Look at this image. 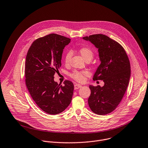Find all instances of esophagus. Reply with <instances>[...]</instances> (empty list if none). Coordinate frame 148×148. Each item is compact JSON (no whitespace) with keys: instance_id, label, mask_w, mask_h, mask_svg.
<instances>
[{"instance_id":"1","label":"esophagus","mask_w":148,"mask_h":148,"mask_svg":"<svg viewBox=\"0 0 148 148\" xmlns=\"http://www.w3.org/2000/svg\"><path fill=\"white\" fill-rule=\"evenodd\" d=\"M82 86H81V85H79V84H75L74 85V89H79V88H81Z\"/></svg>"}]
</instances>
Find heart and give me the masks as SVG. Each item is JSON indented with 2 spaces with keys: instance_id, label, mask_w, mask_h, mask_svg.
<instances>
[{
  "instance_id": "1",
  "label": "heart",
  "mask_w": 148,
  "mask_h": 148,
  "mask_svg": "<svg viewBox=\"0 0 148 148\" xmlns=\"http://www.w3.org/2000/svg\"><path fill=\"white\" fill-rule=\"evenodd\" d=\"M79 54L82 57V58L85 60H91L93 57V52L92 49L87 46H84L81 47L78 51ZM72 56L71 52H68L66 53L64 56V62L66 65H68L70 63V60ZM89 75V73L87 71H74L70 76L75 81L82 82L85 81V77Z\"/></svg>"
}]
</instances>
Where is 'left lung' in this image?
<instances>
[{"label":"left lung","instance_id":"left-lung-1","mask_svg":"<svg viewBox=\"0 0 148 148\" xmlns=\"http://www.w3.org/2000/svg\"><path fill=\"white\" fill-rule=\"evenodd\" d=\"M82 39L98 49L101 64L93 79L105 83L102 87L89 85L88 105L93 113L105 115L116 109L125 94L131 77L130 61L123 46L106 35L95 34Z\"/></svg>","mask_w":148,"mask_h":148}]
</instances>
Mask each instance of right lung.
<instances>
[{
	"label": "right lung",
	"instance_id": "obj_1",
	"mask_svg": "<svg viewBox=\"0 0 148 148\" xmlns=\"http://www.w3.org/2000/svg\"><path fill=\"white\" fill-rule=\"evenodd\" d=\"M70 41L58 34H49L34 41L27 54V88L38 106L49 114L63 112L72 100L73 83L66 80L62 86L54 81V75L62 66L63 49Z\"/></svg>",
	"mask_w": 148,
	"mask_h": 148
}]
</instances>
